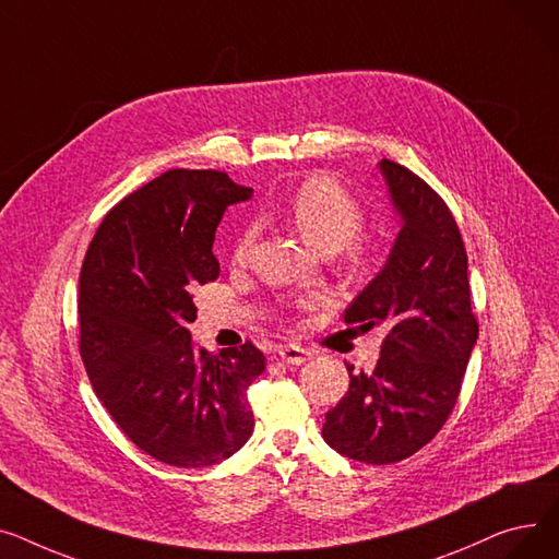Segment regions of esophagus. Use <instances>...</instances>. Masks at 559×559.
<instances>
[{
	"mask_svg": "<svg viewBox=\"0 0 559 559\" xmlns=\"http://www.w3.org/2000/svg\"><path fill=\"white\" fill-rule=\"evenodd\" d=\"M277 356L282 360H286V364H290V366H302L305 360L311 358V352H307L305 347L295 345V343H288V345H280L277 347Z\"/></svg>",
	"mask_w": 559,
	"mask_h": 559,
	"instance_id": "obj_1",
	"label": "esophagus"
}]
</instances>
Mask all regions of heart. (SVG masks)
<instances>
[{
	"label": "heart",
	"instance_id": "obj_1",
	"mask_svg": "<svg viewBox=\"0 0 559 559\" xmlns=\"http://www.w3.org/2000/svg\"><path fill=\"white\" fill-rule=\"evenodd\" d=\"M273 216L288 221L298 233L320 252H345L349 266H360L366 259V246L358 241V229L366 223V210L360 205L356 195L343 187L330 174H313L295 187L284 201L269 205ZM257 227L243 225L229 257L235 264H246L252 243H254ZM316 298L298 300V307H311Z\"/></svg>",
	"mask_w": 559,
	"mask_h": 559
}]
</instances>
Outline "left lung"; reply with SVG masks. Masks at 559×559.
I'll use <instances>...</instances> for the list:
<instances>
[{"mask_svg":"<svg viewBox=\"0 0 559 559\" xmlns=\"http://www.w3.org/2000/svg\"><path fill=\"white\" fill-rule=\"evenodd\" d=\"M402 229L383 271L345 311L360 330L383 326L372 372L324 415L322 438L366 465H392L429 444L449 419L478 338L467 252L442 195L404 164L381 159Z\"/></svg>","mask_w":559,"mask_h":559,"instance_id":"obj_1","label":"left lung"}]
</instances>
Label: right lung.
I'll return each mask as SVG.
<instances>
[{"mask_svg":"<svg viewBox=\"0 0 559 559\" xmlns=\"http://www.w3.org/2000/svg\"><path fill=\"white\" fill-rule=\"evenodd\" d=\"M252 189L223 171L171 169L128 193L98 225L79 286V349L98 402L138 449L174 467H207L254 426L250 383L266 356L250 341L191 347L193 290L218 277L223 212Z\"/></svg>","mask_w":559,"mask_h":559,"instance_id":"obj_1","label":"right lung"}]
</instances>
